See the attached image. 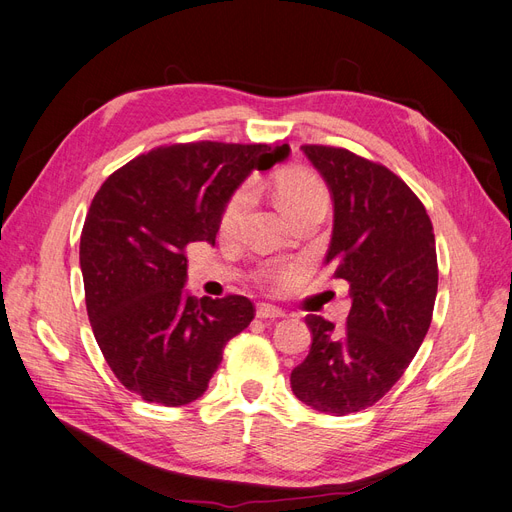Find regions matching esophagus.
Masks as SVG:
<instances>
[{
  "instance_id": "esophagus-1",
  "label": "esophagus",
  "mask_w": 512,
  "mask_h": 512,
  "mask_svg": "<svg viewBox=\"0 0 512 512\" xmlns=\"http://www.w3.org/2000/svg\"><path fill=\"white\" fill-rule=\"evenodd\" d=\"M256 316L262 318V320H273V318H284L286 314L282 312L280 307H275V305H271V303H258Z\"/></svg>"
}]
</instances>
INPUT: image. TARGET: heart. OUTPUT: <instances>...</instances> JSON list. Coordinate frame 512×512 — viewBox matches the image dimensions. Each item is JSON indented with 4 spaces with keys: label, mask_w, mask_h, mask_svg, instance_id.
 <instances>
[{
    "label": "heart",
    "mask_w": 512,
    "mask_h": 512,
    "mask_svg": "<svg viewBox=\"0 0 512 512\" xmlns=\"http://www.w3.org/2000/svg\"><path fill=\"white\" fill-rule=\"evenodd\" d=\"M275 196H277V203H280V207L294 222L303 218L305 213H312V211L327 213L331 203L327 185H324V181L307 168L284 170V173L275 179ZM252 200H254L252 183H243L241 188L232 192L222 211V230H228V232L235 230L241 224L247 207L252 205ZM277 273H284V269L265 267L260 271V277L271 280V277H275Z\"/></svg>",
    "instance_id": "heart-1"
}]
</instances>
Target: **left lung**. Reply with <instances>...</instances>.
<instances>
[{"instance_id":"left-lung-1","label":"left lung","mask_w":512,"mask_h":512,"mask_svg":"<svg viewBox=\"0 0 512 512\" xmlns=\"http://www.w3.org/2000/svg\"><path fill=\"white\" fill-rule=\"evenodd\" d=\"M333 196L324 262L350 284L339 331L305 318L312 348L292 369V393L318 412L344 416L374 406L404 376L429 331L438 294L436 237L418 196L393 170L342 147L303 145Z\"/></svg>"}]
</instances>
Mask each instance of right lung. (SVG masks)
<instances>
[{
	"label": "right lung",
	"mask_w": 512,
	"mask_h": 512,
	"mask_svg": "<svg viewBox=\"0 0 512 512\" xmlns=\"http://www.w3.org/2000/svg\"><path fill=\"white\" fill-rule=\"evenodd\" d=\"M288 153V145H164L115 170L91 200L79 252L87 316L117 380L149 404L198 399L224 346L252 322L256 309L241 294L196 299L183 288L185 247L215 243L232 192Z\"/></svg>",
	"instance_id": "add662e5"
}]
</instances>
